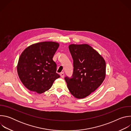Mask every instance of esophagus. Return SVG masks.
Masks as SVG:
<instances>
[{"label": "esophagus", "mask_w": 131, "mask_h": 131, "mask_svg": "<svg viewBox=\"0 0 131 131\" xmlns=\"http://www.w3.org/2000/svg\"><path fill=\"white\" fill-rule=\"evenodd\" d=\"M60 76H61V77L62 78H64V73L63 72H61V73H60Z\"/></svg>", "instance_id": "esophagus-1"}]
</instances>
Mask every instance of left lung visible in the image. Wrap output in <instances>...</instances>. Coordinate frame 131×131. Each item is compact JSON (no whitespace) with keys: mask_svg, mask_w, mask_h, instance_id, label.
Here are the masks:
<instances>
[{"mask_svg":"<svg viewBox=\"0 0 131 131\" xmlns=\"http://www.w3.org/2000/svg\"><path fill=\"white\" fill-rule=\"evenodd\" d=\"M73 61L72 78L65 80L71 94L83 99L94 92L106 76V62L102 56L88 44L69 46Z\"/></svg>","mask_w":131,"mask_h":131,"instance_id":"1","label":"left lung"}]
</instances>
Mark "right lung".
<instances>
[{"mask_svg":"<svg viewBox=\"0 0 131 131\" xmlns=\"http://www.w3.org/2000/svg\"><path fill=\"white\" fill-rule=\"evenodd\" d=\"M59 43L45 41L32 44L21 54L17 65L18 77L29 91L38 94L49 90L60 76L53 58Z\"/></svg>","mask_w":131,"mask_h":131,"instance_id":"1","label":"right lung"}]
</instances>
